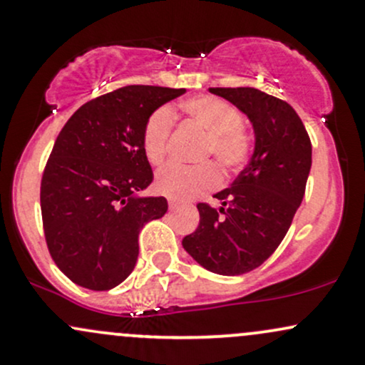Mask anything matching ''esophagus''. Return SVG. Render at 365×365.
<instances>
[{
    "mask_svg": "<svg viewBox=\"0 0 365 365\" xmlns=\"http://www.w3.org/2000/svg\"><path fill=\"white\" fill-rule=\"evenodd\" d=\"M168 204H170V209H175V207L178 206L180 202H178V200H175V199H170V202H168Z\"/></svg>",
    "mask_w": 365,
    "mask_h": 365,
    "instance_id": "1",
    "label": "esophagus"
}]
</instances>
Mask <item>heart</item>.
Listing matches in <instances>:
<instances>
[{"instance_id": "heart-1", "label": "heart", "mask_w": 365, "mask_h": 365, "mask_svg": "<svg viewBox=\"0 0 365 365\" xmlns=\"http://www.w3.org/2000/svg\"><path fill=\"white\" fill-rule=\"evenodd\" d=\"M182 110L207 133V153L215 154L226 170L237 171L244 168L250 158L252 144L249 135L240 128L242 116L235 106L215 96H200L187 99L182 104ZM171 128L173 115L166 106L150 113L145 121L142 145L145 158L154 165L165 158ZM220 183V171L211 163L199 166L170 163L156 175L158 190L173 199H192L216 188Z\"/></svg>"}]
</instances>
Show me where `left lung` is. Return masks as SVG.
<instances>
[{"instance_id": "8db88e82", "label": "left lung", "mask_w": 365, "mask_h": 365, "mask_svg": "<svg viewBox=\"0 0 365 365\" xmlns=\"http://www.w3.org/2000/svg\"><path fill=\"white\" fill-rule=\"evenodd\" d=\"M252 123L254 150L233 183L197 204L200 221L183 249L207 271L237 276L255 269L278 249L304 199L312 165L305 127L288 103L252 87H211Z\"/></svg>"}]
</instances>
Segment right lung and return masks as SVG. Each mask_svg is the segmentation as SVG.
Returning <instances> with one entry per match:
<instances>
[{"instance_id": "right-lung-1", "label": "right lung", "mask_w": 365, "mask_h": 365, "mask_svg": "<svg viewBox=\"0 0 365 365\" xmlns=\"http://www.w3.org/2000/svg\"><path fill=\"white\" fill-rule=\"evenodd\" d=\"M185 89L127 86L78 108L58 135L41 182L49 254L66 278L94 292L128 278L139 233L168 211L153 183L142 132L150 113Z\"/></svg>"}]
</instances>
